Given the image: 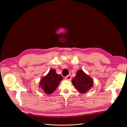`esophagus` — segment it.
<instances>
[{"mask_svg": "<svg viewBox=\"0 0 127 127\" xmlns=\"http://www.w3.org/2000/svg\"><path fill=\"white\" fill-rule=\"evenodd\" d=\"M65 79L68 80H70L71 79V76L70 75H69L68 76H67L66 77H65Z\"/></svg>", "mask_w": 127, "mask_h": 127, "instance_id": "34e87169", "label": "esophagus"}]
</instances>
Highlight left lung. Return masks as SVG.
<instances>
[{
    "label": "left lung",
    "instance_id": "1",
    "mask_svg": "<svg viewBox=\"0 0 127 127\" xmlns=\"http://www.w3.org/2000/svg\"><path fill=\"white\" fill-rule=\"evenodd\" d=\"M72 83L80 93H85L93 86V80L82 70H79L72 79Z\"/></svg>",
    "mask_w": 127,
    "mask_h": 127
}]
</instances>
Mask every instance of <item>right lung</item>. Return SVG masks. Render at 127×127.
Instances as JSON below:
<instances>
[{
    "label": "right lung",
    "mask_w": 127,
    "mask_h": 127,
    "mask_svg": "<svg viewBox=\"0 0 127 127\" xmlns=\"http://www.w3.org/2000/svg\"><path fill=\"white\" fill-rule=\"evenodd\" d=\"M63 79L62 76L57 74L55 69H51L41 80L40 86L45 93L50 94L56 90Z\"/></svg>",
    "instance_id": "1"
}]
</instances>
